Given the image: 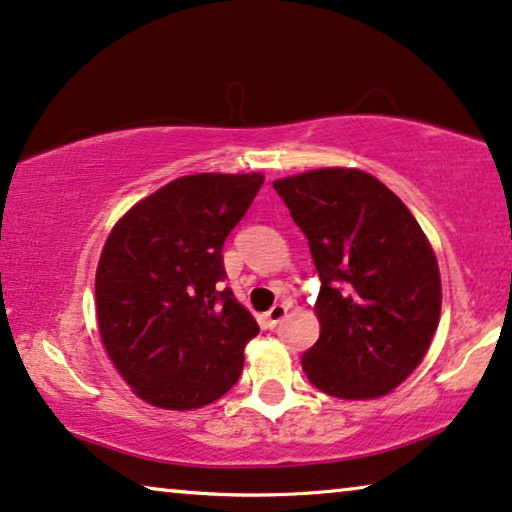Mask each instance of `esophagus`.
Returning <instances> with one entry per match:
<instances>
[{"label":"esophagus","mask_w":512,"mask_h":512,"mask_svg":"<svg viewBox=\"0 0 512 512\" xmlns=\"http://www.w3.org/2000/svg\"><path fill=\"white\" fill-rule=\"evenodd\" d=\"M285 315H287V306H285V304H276V306H271V308H269V313L264 315V320H266V327L273 329V327L278 325L280 320L285 318Z\"/></svg>","instance_id":"34e87169"}]
</instances>
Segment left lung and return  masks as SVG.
I'll use <instances>...</instances> for the list:
<instances>
[{"label": "left lung", "mask_w": 512, "mask_h": 512, "mask_svg": "<svg viewBox=\"0 0 512 512\" xmlns=\"http://www.w3.org/2000/svg\"><path fill=\"white\" fill-rule=\"evenodd\" d=\"M306 234L320 276V338L301 364L329 397L376 399L427 355L441 318V273L413 213L359 169L273 183Z\"/></svg>", "instance_id": "1"}]
</instances>
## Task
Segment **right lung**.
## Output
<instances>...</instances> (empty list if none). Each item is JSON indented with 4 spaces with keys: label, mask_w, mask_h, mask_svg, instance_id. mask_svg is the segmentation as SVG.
Wrapping results in <instances>:
<instances>
[{
    "label": "right lung",
    "mask_w": 512,
    "mask_h": 512,
    "mask_svg": "<svg viewBox=\"0 0 512 512\" xmlns=\"http://www.w3.org/2000/svg\"><path fill=\"white\" fill-rule=\"evenodd\" d=\"M262 174L183 176L118 220L97 266V322L120 376L157 408L192 410L227 394L259 334L225 287L222 246Z\"/></svg>",
    "instance_id": "obj_1"
}]
</instances>
